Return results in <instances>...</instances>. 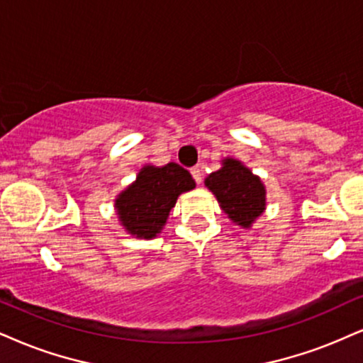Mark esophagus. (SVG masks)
<instances>
[{
  "mask_svg": "<svg viewBox=\"0 0 363 363\" xmlns=\"http://www.w3.org/2000/svg\"><path fill=\"white\" fill-rule=\"evenodd\" d=\"M190 173H191V177H194V180L200 185V183H202V168H200V167L191 168Z\"/></svg>",
  "mask_w": 363,
  "mask_h": 363,
  "instance_id": "obj_1",
  "label": "esophagus"
}]
</instances>
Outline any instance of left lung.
Segmentation results:
<instances>
[{
	"label": "left lung",
	"mask_w": 363,
	"mask_h": 363,
	"mask_svg": "<svg viewBox=\"0 0 363 363\" xmlns=\"http://www.w3.org/2000/svg\"><path fill=\"white\" fill-rule=\"evenodd\" d=\"M205 186L216 195L218 205L235 225L250 229L266 210V186L240 160H222V167L205 178Z\"/></svg>",
	"instance_id": "left-lung-1"
}]
</instances>
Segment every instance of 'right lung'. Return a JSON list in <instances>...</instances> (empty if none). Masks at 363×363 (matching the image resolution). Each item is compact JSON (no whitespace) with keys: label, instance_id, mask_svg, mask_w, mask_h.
<instances>
[{"label":"right lung","instance_id":"1","mask_svg":"<svg viewBox=\"0 0 363 363\" xmlns=\"http://www.w3.org/2000/svg\"><path fill=\"white\" fill-rule=\"evenodd\" d=\"M194 189L195 180L178 163L145 164L136 180L116 196V216L129 235L155 239L163 230L178 196Z\"/></svg>","mask_w":363,"mask_h":363}]
</instances>
